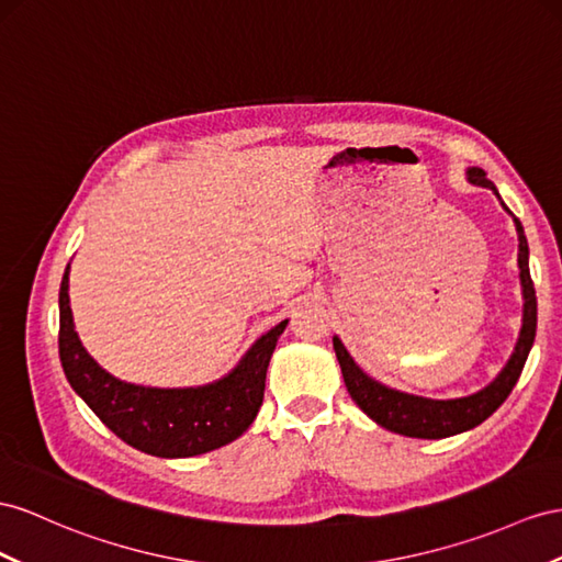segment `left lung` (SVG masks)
<instances>
[{
  "instance_id": "8db88e82",
  "label": "left lung",
  "mask_w": 562,
  "mask_h": 562,
  "mask_svg": "<svg viewBox=\"0 0 562 562\" xmlns=\"http://www.w3.org/2000/svg\"><path fill=\"white\" fill-rule=\"evenodd\" d=\"M468 182L486 187V190H492L501 199L496 184L492 180H486V172L482 168H468ZM501 206L510 213V209L503 204V201ZM513 223L517 229V241H520L517 244V266H520V284H522V299H525L522 327L508 363L501 368L498 375L488 382L484 390L474 392L470 396H460V398H427V396H415L408 392L392 390V386L372 380L368 372L358 368L347 347L341 344V339L333 337L344 384H347L356 406L361 408L370 420H375L380 427L396 431V435H404V437L446 439L482 425L488 415H494V411L510 396L515 382L522 375L525 361L537 337V292H535V282H531V276H529V247H527L522 223L517 221L515 215H513Z\"/></svg>"
}]
</instances>
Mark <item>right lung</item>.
I'll return each mask as SVG.
<instances>
[{
    "label": "right lung",
    "instance_id": "1",
    "mask_svg": "<svg viewBox=\"0 0 562 562\" xmlns=\"http://www.w3.org/2000/svg\"><path fill=\"white\" fill-rule=\"evenodd\" d=\"M66 266L59 290V356L66 380L113 435L158 458H190L235 441L263 404L266 372L290 321L258 337L225 378L182 390H161L113 378L82 347L68 299Z\"/></svg>",
    "mask_w": 562,
    "mask_h": 562
}]
</instances>
